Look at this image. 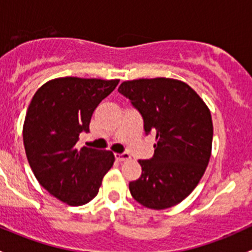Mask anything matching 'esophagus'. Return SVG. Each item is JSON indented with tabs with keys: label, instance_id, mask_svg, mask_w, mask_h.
I'll return each mask as SVG.
<instances>
[{
	"label": "esophagus",
	"instance_id": "34e87169",
	"mask_svg": "<svg viewBox=\"0 0 252 252\" xmlns=\"http://www.w3.org/2000/svg\"><path fill=\"white\" fill-rule=\"evenodd\" d=\"M116 159L119 162L128 161V159H130V155H129L128 152H123V154H116Z\"/></svg>",
	"mask_w": 252,
	"mask_h": 252
}]
</instances>
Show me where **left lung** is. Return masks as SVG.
Segmentation results:
<instances>
[{"mask_svg": "<svg viewBox=\"0 0 252 252\" xmlns=\"http://www.w3.org/2000/svg\"><path fill=\"white\" fill-rule=\"evenodd\" d=\"M122 95L140 112L145 133H154L152 158L140 159L141 177L129 183L139 204L164 210L196 188L211 157L213 126L202 98L184 81L169 78L123 81Z\"/></svg>", "mask_w": 252, "mask_h": 252, "instance_id": "left-lung-1", "label": "left lung"}]
</instances>
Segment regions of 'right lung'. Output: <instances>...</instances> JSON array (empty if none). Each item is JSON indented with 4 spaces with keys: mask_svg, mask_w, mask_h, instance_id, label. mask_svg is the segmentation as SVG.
Segmentation results:
<instances>
[{
    "mask_svg": "<svg viewBox=\"0 0 252 252\" xmlns=\"http://www.w3.org/2000/svg\"><path fill=\"white\" fill-rule=\"evenodd\" d=\"M119 80L57 78L35 93L25 116L23 141L37 182L70 206L88 204L97 195L113 166L111 151L75 147L80 133H89L91 116Z\"/></svg>",
    "mask_w": 252,
    "mask_h": 252,
    "instance_id": "1",
    "label": "right lung"
}]
</instances>
